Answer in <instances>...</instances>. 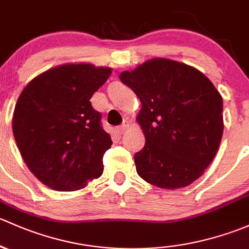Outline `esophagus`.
Listing matches in <instances>:
<instances>
[{
    "instance_id": "esophagus-1",
    "label": "esophagus",
    "mask_w": 249,
    "mask_h": 249,
    "mask_svg": "<svg viewBox=\"0 0 249 249\" xmlns=\"http://www.w3.org/2000/svg\"><path fill=\"white\" fill-rule=\"evenodd\" d=\"M125 129H127V125H125V124H122L121 127H119V128H117V129H116L117 134H120V135L124 134V133L125 132Z\"/></svg>"
}]
</instances>
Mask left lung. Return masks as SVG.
<instances>
[{"label": "left lung", "mask_w": 249, "mask_h": 249, "mask_svg": "<svg viewBox=\"0 0 249 249\" xmlns=\"http://www.w3.org/2000/svg\"><path fill=\"white\" fill-rule=\"evenodd\" d=\"M120 80L142 102L138 122L145 146L135 153L137 173L165 189L199 178L216 156L223 134V99L198 69L153 58Z\"/></svg>", "instance_id": "obj_1"}]
</instances>
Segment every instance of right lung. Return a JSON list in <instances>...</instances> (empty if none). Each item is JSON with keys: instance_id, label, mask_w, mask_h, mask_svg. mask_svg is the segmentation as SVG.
<instances>
[{"instance_id": "1", "label": "right lung", "mask_w": 249, "mask_h": 249, "mask_svg": "<svg viewBox=\"0 0 249 249\" xmlns=\"http://www.w3.org/2000/svg\"><path fill=\"white\" fill-rule=\"evenodd\" d=\"M111 69L63 65L40 74L24 89L13 115V134L25 163L56 191H76L103 174L111 138L92 94Z\"/></svg>"}]
</instances>
